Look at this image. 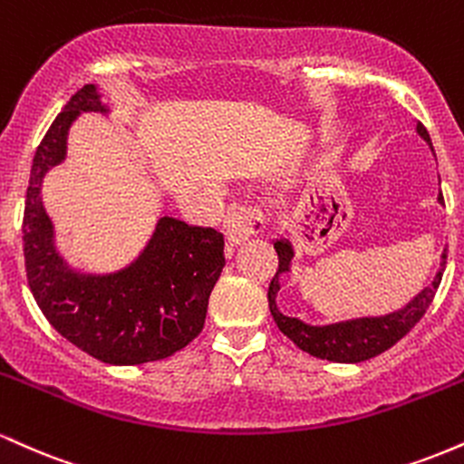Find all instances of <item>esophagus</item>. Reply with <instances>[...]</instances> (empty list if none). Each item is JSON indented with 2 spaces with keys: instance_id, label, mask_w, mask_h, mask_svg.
<instances>
[{
  "instance_id": "obj_1",
  "label": "esophagus",
  "mask_w": 464,
  "mask_h": 464,
  "mask_svg": "<svg viewBox=\"0 0 464 464\" xmlns=\"http://www.w3.org/2000/svg\"><path fill=\"white\" fill-rule=\"evenodd\" d=\"M262 222V211L255 209V207H239L227 220V246L233 248L246 242L250 236L259 233Z\"/></svg>"
}]
</instances>
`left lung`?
Listing matches in <instances>:
<instances>
[{"instance_id":"1","label":"left lung","mask_w":464,"mask_h":464,"mask_svg":"<svg viewBox=\"0 0 464 464\" xmlns=\"http://www.w3.org/2000/svg\"><path fill=\"white\" fill-rule=\"evenodd\" d=\"M419 137L432 148V140H430L425 126L417 121ZM434 152V148H432ZM440 183V180H439ZM440 205H445L443 194H439ZM276 257H279V268L270 281L268 287V305L270 314H273L276 327L281 334H285L292 343L301 351L314 355L318 360L340 362V364H355V362H364L375 358V355L384 353L392 344L406 335L410 329L423 318L425 310L432 305L436 290H439L440 279L445 273V259L447 248L440 253V266L439 273L434 275L432 284L419 292L412 301L406 303L401 310L382 314V316H360V318H347V321L329 323V324H312L301 321V318L285 316L284 312L276 305V295L281 290V276L292 273V259H295V244L290 237L279 236L275 239Z\"/></svg>"}]
</instances>
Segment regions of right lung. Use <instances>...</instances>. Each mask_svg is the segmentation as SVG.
<instances>
[{
	"instance_id": "add662e5",
	"label": "right lung",
	"mask_w": 464,
	"mask_h": 464,
	"mask_svg": "<svg viewBox=\"0 0 464 464\" xmlns=\"http://www.w3.org/2000/svg\"><path fill=\"white\" fill-rule=\"evenodd\" d=\"M82 113L111 115L95 84L72 95L32 161L24 214L30 290L52 327L95 360L132 366L169 358L205 324L209 295L225 268V237L163 216L124 268L95 273L69 264L56 246L41 189L45 174L67 159L69 129Z\"/></svg>"
}]
</instances>
